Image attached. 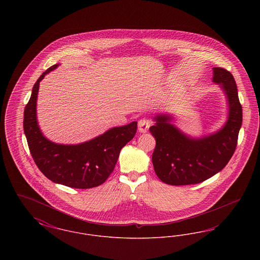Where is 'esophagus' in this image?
<instances>
[{"label": "esophagus", "instance_id": "1", "mask_svg": "<svg viewBox=\"0 0 260 260\" xmlns=\"http://www.w3.org/2000/svg\"><path fill=\"white\" fill-rule=\"evenodd\" d=\"M149 126H150V122L146 119H141L139 122H138V131L139 133L141 134H145L147 133L149 129Z\"/></svg>", "mask_w": 260, "mask_h": 260}]
</instances>
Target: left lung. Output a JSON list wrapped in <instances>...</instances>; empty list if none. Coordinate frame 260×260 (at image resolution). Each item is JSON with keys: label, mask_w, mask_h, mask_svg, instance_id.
<instances>
[{"label": "left lung", "mask_w": 260, "mask_h": 260, "mask_svg": "<svg viewBox=\"0 0 260 260\" xmlns=\"http://www.w3.org/2000/svg\"><path fill=\"white\" fill-rule=\"evenodd\" d=\"M212 83L218 85L227 99V120L218 131L208 136H188L173 124L170 113H158L150 126L156 139L152 155L155 173L170 185H189L203 182L219 173L230 161L237 146L243 121L242 106L233 75L214 67Z\"/></svg>", "instance_id": "1"}]
</instances>
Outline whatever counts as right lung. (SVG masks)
Wrapping results in <instances>:
<instances>
[{"mask_svg": "<svg viewBox=\"0 0 260 260\" xmlns=\"http://www.w3.org/2000/svg\"><path fill=\"white\" fill-rule=\"evenodd\" d=\"M58 65L41 75L25 107L23 128L28 147L39 170L52 182L78 189L96 187L114 171L121 149L136 136L137 122L112 127L79 144L50 141L38 124V92L40 82Z\"/></svg>", "mask_w": 260, "mask_h": 260, "instance_id": "add662e5", "label": "right lung"}]
</instances>
